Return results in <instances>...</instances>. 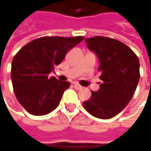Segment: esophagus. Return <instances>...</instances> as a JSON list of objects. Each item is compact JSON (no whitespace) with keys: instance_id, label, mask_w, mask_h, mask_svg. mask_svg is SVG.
Instances as JSON below:
<instances>
[{"instance_id":"obj_1","label":"esophagus","mask_w":151,"mask_h":151,"mask_svg":"<svg viewBox=\"0 0 151 151\" xmlns=\"http://www.w3.org/2000/svg\"><path fill=\"white\" fill-rule=\"evenodd\" d=\"M73 84H74V87H75V88H76V90H80V89L82 88V87H81V85H79L78 83H76V82H75V83H73Z\"/></svg>"}]
</instances>
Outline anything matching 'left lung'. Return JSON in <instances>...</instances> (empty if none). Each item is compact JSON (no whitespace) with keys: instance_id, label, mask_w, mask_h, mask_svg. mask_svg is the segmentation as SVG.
<instances>
[{"instance_id":"obj_1","label":"left lung","mask_w":151,"mask_h":151,"mask_svg":"<svg viewBox=\"0 0 151 151\" xmlns=\"http://www.w3.org/2000/svg\"><path fill=\"white\" fill-rule=\"evenodd\" d=\"M88 49L97 55L102 83L92 91L84 108L93 116L109 119L118 115L132 99L139 80V61L124 43L104 36L86 38Z\"/></svg>"}]
</instances>
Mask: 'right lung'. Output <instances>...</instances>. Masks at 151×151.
<instances>
[{
  "mask_svg": "<svg viewBox=\"0 0 151 151\" xmlns=\"http://www.w3.org/2000/svg\"><path fill=\"white\" fill-rule=\"evenodd\" d=\"M83 36H47L29 42L12 62V82L20 104L34 116H44L56 109L69 81H58L49 74L60 64L67 52Z\"/></svg>",
  "mask_w": 151,
  "mask_h": 151,
  "instance_id": "add662e5",
  "label": "right lung"
}]
</instances>
